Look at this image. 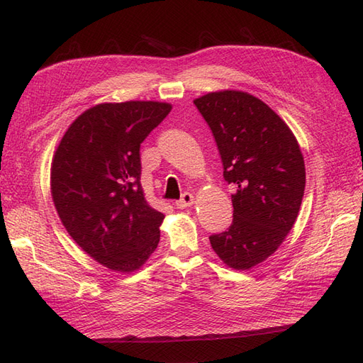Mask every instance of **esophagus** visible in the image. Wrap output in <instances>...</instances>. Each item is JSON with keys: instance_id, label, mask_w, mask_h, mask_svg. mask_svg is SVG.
<instances>
[{"instance_id": "esophagus-1", "label": "esophagus", "mask_w": 363, "mask_h": 363, "mask_svg": "<svg viewBox=\"0 0 363 363\" xmlns=\"http://www.w3.org/2000/svg\"><path fill=\"white\" fill-rule=\"evenodd\" d=\"M193 202H194L193 194L190 191H185V193H182L181 199L174 202V206H176V208H187V207L193 206Z\"/></svg>"}]
</instances>
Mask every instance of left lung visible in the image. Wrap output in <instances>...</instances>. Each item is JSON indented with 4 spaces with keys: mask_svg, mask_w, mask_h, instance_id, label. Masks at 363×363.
<instances>
[{
    "mask_svg": "<svg viewBox=\"0 0 363 363\" xmlns=\"http://www.w3.org/2000/svg\"><path fill=\"white\" fill-rule=\"evenodd\" d=\"M235 184L233 222L210 236L228 267L248 270L273 255L294 225L305 190L303 156L291 130L265 102L225 90L194 99Z\"/></svg>",
    "mask_w": 363,
    "mask_h": 363,
    "instance_id": "left-lung-1",
    "label": "left lung"
}]
</instances>
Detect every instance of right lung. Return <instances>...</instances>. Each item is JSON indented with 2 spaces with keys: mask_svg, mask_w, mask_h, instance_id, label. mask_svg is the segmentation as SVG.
<instances>
[{
  "mask_svg": "<svg viewBox=\"0 0 363 363\" xmlns=\"http://www.w3.org/2000/svg\"><path fill=\"white\" fill-rule=\"evenodd\" d=\"M172 106L98 104L73 121L52 162V198L72 239L110 270H138L160 242L161 211L141 187L139 148Z\"/></svg>",
  "mask_w": 363,
  "mask_h": 363,
  "instance_id": "add662e5",
  "label": "right lung"
}]
</instances>
